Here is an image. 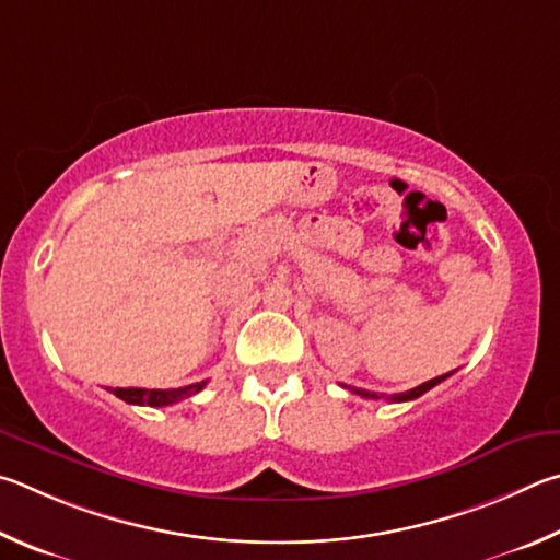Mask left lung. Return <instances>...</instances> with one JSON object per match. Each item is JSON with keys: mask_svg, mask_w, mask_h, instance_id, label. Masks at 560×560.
Returning <instances> with one entry per match:
<instances>
[{"mask_svg": "<svg viewBox=\"0 0 560 560\" xmlns=\"http://www.w3.org/2000/svg\"><path fill=\"white\" fill-rule=\"evenodd\" d=\"M450 374H443V376H435V378H430V381H425V384H420V386H416V388H410V390H406V394H394V396H386L390 404H404V400H416V398H420L423 394H428L430 388H435L440 381H445ZM354 390V394H359V396H364V398H384V394H371V390H364V388H351Z\"/></svg>", "mask_w": 560, "mask_h": 560, "instance_id": "8db88e82", "label": "left lung"}]
</instances>
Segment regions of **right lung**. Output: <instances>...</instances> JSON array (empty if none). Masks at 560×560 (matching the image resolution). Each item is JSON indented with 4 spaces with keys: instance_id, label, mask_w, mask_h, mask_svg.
<instances>
[{
    "instance_id": "right-lung-1",
    "label": "right lung",
    "mask_w": 560,
    "mask_h": 560,
    "mask_svg": "<svg viewBox=\"0 0 560 560\" xmlns=\"http://www.w3.org/2000/svg\"><path fill=\"white\" fill-rule=\"evenodd\" d=\"M203 386H206V381H201V384L184 386V388H170V390H162V388H113V394L117 398H122L125 404L162 408V406H172L182 398H189L194 394H199Z\"/></svg>"
}]
</instances>
